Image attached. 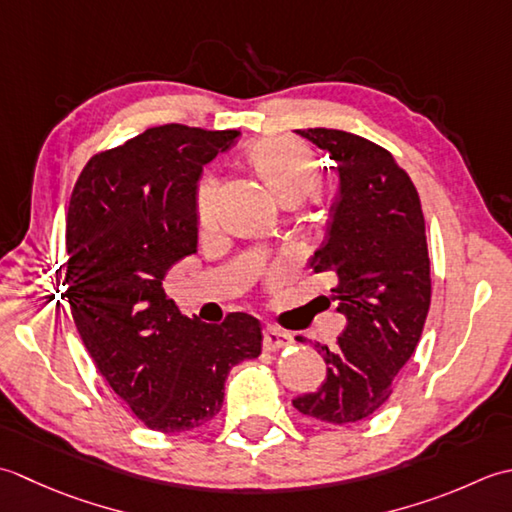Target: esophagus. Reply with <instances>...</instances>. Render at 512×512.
Returning a JSON list of instances; mask_svg holds the SVG:
<instances>
[{
	"label": "esophagus",
	"instance_id": "1",
	"mask_svg": "<svg viewBox=\"0 0 512 512\" xmlns=\"http://www.w3.org/2000/svg\"><path fill=\"white\" fill-rule=\"evenodd\" d=\"M291 342H294V338H291L289 333L276 329V327H267L263 331V347H265V351H278V349L287 347V344H291Z\"/></svg>",
	"mask_w": 512,
	"mask_h": 512
}]
</instances>
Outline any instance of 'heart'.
I'll return each mask as SVG.
<instances>
[{"label": "heart", "mask_w": 512, "mask_h": 512, "mask_svg": "<svg viewBox=\"0 0 512 512\" xmlns=\"http://www.w3.org/2000/svg\"><path fill=\"white\" fill-rule=\"evenodd\" d=\"M249 159L278 198L314 194L320 185V165L305 143L294 137H276L256 143ZM214 192L216 181L212 176L198 183L196 216L203 227L214 223Z\"/></svg>", "instance_id": "obj_1"}]
</instances>
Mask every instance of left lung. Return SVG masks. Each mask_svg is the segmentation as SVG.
<instances>
[{
	"label": "left lung",
	"instance_id": "left-lung-1",
	"mask_svg": "<svg viewBox=\"0 0 512 512\" xmlns=\"http://www.w3.org/2000/svg\"><path fill=\"white\" fill-rule=\"evenodd\" d=\"M296 134L325 150L338 172L325 243L309 267L338 276L331 298L347 327L333 349L316 344L327 378L294 406L318 422L351 424L391 398L420 342L431 305L424 214L409 174L380 145L327 128Z\"/></svg>",
	"mask_w": 512,
	"mask_h": 512
}]
</instances>
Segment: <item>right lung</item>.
<instances>
[{
    "instance_id": "1",
    "label": "right lung",
    "mask_w": 512,
    "mask_h": 512,
    "mask_svg": "<svg viewBox=\"0 0 512 512\" xmlns=\"http://www.w3.org/2000/svg\"><path fill=\"white\" fill-rule=\"evenodd\" d=\"M238 130L170 123L92 156L66 221L68 305L110 389L152 431L185 433L221 411L227 373L260 356V322L181 316L165 296L168 269L196 252L203 165Z\"/></svg>"
}]
</instances>
